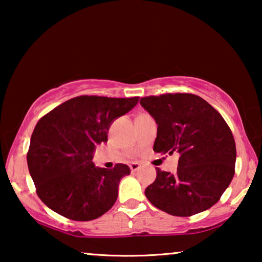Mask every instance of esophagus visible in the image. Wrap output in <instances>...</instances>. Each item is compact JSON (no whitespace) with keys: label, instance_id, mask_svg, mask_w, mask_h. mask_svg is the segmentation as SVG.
<instances>
[{"label":"esophagus","instance_id":"1","mask_svg":"<svg viewBox=\"0 0 262 262\" xmlns=\"http://www.w3.org/2000/svg\"><path fill=\"white\" fill-rule=\"evenodd\" d=\"M139 168H141V164H139L138 162H132L130 163V169L131 171H137Z\"/></svg>","mask_w":262,"mask_h":262}]
</instances>
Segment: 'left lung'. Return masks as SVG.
<instances>
[{
    "mask_svg": "<svg viewBox=\"0 0 262 262\" xmlns=\"http://www.w3.org/2000/svg\"><path fill=\"white\" fill-rule=\"evenodd\" d=\"M141 105L157 124L154 151L179 152L177 173L156 168L145 196L157 209L189 217L213 206L234 178L236 145L220 112L198 95L145 96Z\"/></svg>",
    "mask_w": 262,
    "mask_h": 262,
    "instance_id": "obj_1",
    "label": "left lung"
}]
</instances>
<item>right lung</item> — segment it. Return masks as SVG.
Listing matches in <instances>:
<instances>
[{"mask_svg":"<svg viewBox=\"0 0 262 262\" xmlns=\"http://www.w3.org/2000/svg\"><path fill=\"white\" fill-rule=\"evenodd\" d=\"M135 98L81 95L57 106L35 125L27 164L41 202L60 216L92 221L106 213L118 198L126 164L112 169L93 163L95 145L107 142L112 121L138 102Z\"/></svg>","mask_w":262,"mask_h":262,"instance_id":"add662e5","label":"right lung"}]
</instances>
